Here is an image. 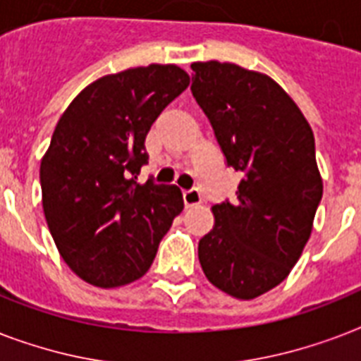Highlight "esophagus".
I'll list each match as a JSON object with an SVG mask.
<instances>
[{"label":"esophagus","instance_id":"esophagus-1","mask_svg":"<svg viewBox=\"0 0 361 361\" xmlns=\"http://www.w3.org/2000/svg\"><path fill=\"white\" fill-rule=\"evenodd\" d=\"M183 202H185L187 208L191 206H197V204L202 202V195L198 189H189V191H183Z\"/></svg>","mask_w":361,"mask_h":361}]
</instances>
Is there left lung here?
Returning a JSON list of instances; mask_svg holds the SVG:
<instances>
[{
  "label": "left lung",
  "mask_w": 361,
  "mask_h": 361,
  "mask_svg": "<svg viewBox=\"0 0 361 361\" xmlns=\"http://www.w3.org/2000/svg\"><path fill=\"white\" fill-rule=\"evenodd\" d=\"M191 69L192 97L241 174L236 200L212 208L198 260L212 285L252 300L286 279L313 231L322 198L313 130L268 75L219 61Z\"/></svg>",
  "instance_id": "1"
}]
</instances>
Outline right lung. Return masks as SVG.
<instances>
[{
    "mask_svg": "<svg viewBox=\"0 0 361 361\" xmlns=\"http://www.w3.org/2000/svg\"><path fill=\"white\" fill-rule=\"evenodd\" d=\"M189 86L178 65L152 63L84 87L41 161L42 209L59 255L101 288L140 279L183 209L176 185L138 183L146 135Z\"/></svg>",
    "mask_w": 361,
    "mask_h": 361,
    "instance_id": "add662e5",
    "label": "right lung"
}]
</instances>
